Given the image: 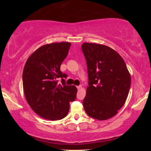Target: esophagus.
<instances>
[{
  "instance_id": "esophagus-1",
  "label": "esophagus",
  "mask_w": 151,
  "mask_h": 151,
  "mask_svg": "<svg viewBox=\"0 0 151 151\" xmlns=\"http://www.w3.org/2000/svg\"><path fill=\"white\" fill-rule=\"evenodd\" d=\"M77 88L78 90L80 89V88H82V86L81 85H79V86H77Z\"/></svg>"
}]
</instances>
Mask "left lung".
I'll return each mask as SVG.
<instances>
[{"instance_id":"obj_1","label":"left lung","mask_w":151,"mask_h":151,"mask_svg":"<svg viewBox=\"0 0 151 151\" xmlns=\"http://www.w3.org/2000/svg\"><path fill=\"white\" fill-rule=\"evenodd\" d=\"M88 86L83 106L88 116L105 120L117 114L127 100L131 76L118 53L103 45L84 42Z\"/></svg>"}]
</instances>
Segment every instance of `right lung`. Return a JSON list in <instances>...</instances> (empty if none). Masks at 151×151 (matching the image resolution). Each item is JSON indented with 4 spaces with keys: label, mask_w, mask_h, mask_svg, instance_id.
<instances>
[{
    "label": "right lung",
    "mask_w": 151,
    "mask_h": 151,
    "mask_svg": "<svg viewBox=\"0 0 151 151\" xmlns=\"http://www.w3.org/2000/svg\"><path fill=\"white\" fill-rule=\"evenodd\" d=\"M71 43L43 45L27 60L22 73L24 96L36 114L49 120H59L67 116L69 102L76 98L77 88L66 85L67 75L60 65L67 56ZM61 78L62 84H58Z\"/></svg>",
    "instance_id": "add662e5"
}]
</instances>
